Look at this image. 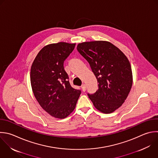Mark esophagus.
Masks as SVG:
<instances>
[{
  "label": "esophagus",
  "instance_id": "esophagus-1",
  "mask_svg": "<svg viewBox=\"0 0 158 158\" xmlns=\"http://www.w3.org/2000/svg\"><path fill=\"white\" fill-rule=\"evenodd\" d=\"M81 88L83 89V91L85 92L86 90V85L85 84H83L81 85Z\"/></svg>",
  "mask_w": 158,
  "mask_h": 158
}]
</instances>
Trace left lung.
I'll return each mask as SVG.
<instances>
[{
    "mask_svg": "<svg viewBox=\"0 0 158 158\" xmlns=\"http://www.w3.org/2000/svg\"><path fill=\"white\" fill-rule=\"evenodd\" d=\"M77 49L89 64L99 83L94 93H88L89 98L99 111L113 112L124 102L132 86V72L128 59L107 41L85 42L78 44Z\"/></svg>",
    "mask_w": 158,
    "mask_h": 158,
    "instance_id": "8db88e82",
    "label": "left lung"
}]
</instances>
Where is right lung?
Segmentation results:
<instances>
[{
  "mask_svg": "<svg viewBox=\"0 0 158 158\" xmlns=\"http://www.w3.org/2000/svg\"><path fill=\"white\" fill-rule=\"evenodd\" d=\"M75 44L60 42L44 47L31 68L30 80L34 95L42 108L52 117L64 118L75 108L80 89L72 88L64 62Z\"/></svg>",
  "mask_w": 158,
  "mask_h": 158,
  "instance_id": "1",
  "label": "right lung"
}]
</instances>
